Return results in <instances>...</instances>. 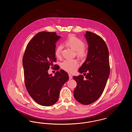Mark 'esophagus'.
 Listing matches in <instances>:
<instances>
[{
    "label": "esophagus",
    "instance_id": "obj_1",
    "mask_svg": "<svg viewBox=\"0 0 132 132\" xmlns=\"http://www.w3.org/2000/svg\"><path fill=\"white\" fill-rule=\"evenodd\" d=\"M69 79H72L73 78V76L71 75V74H69Z\"/></svg>",
    "mask_w": 132,
    "mask_h": 132
}]
</instances>
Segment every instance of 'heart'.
I'll use <instances>...</instances> for the list:
<instances>
[{
	"label": "heart",
	"mask_w": 132,
	"mask_h": 132,
	"mask_svg": "<svg viewBox=\"0 0 132 132\" xmlns=\"http://www.w3.org/2000/svg\"><path fill=\"white\" fill-rule=\"evenodd\" d=\"M65 43L67 45L76 51L78 56L83 58L87 55V52L84 47L85 44L80 38L74 35H71L66 40ZM62 50L63 46L61 44L58 45L56 47L54 54L57 58H61ZM79 65V61L76 59H66L61 63V67L64 70L72 73L75 71Z\"/></svg>",
	"instance_id": "1"
}]
</instances>
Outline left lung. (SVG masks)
Here are the masks:
<instances>
[{"instance_id":"1","label":"left lung","mask_w":132,"mask_h":132,"mask_svg":"<svg viewBox=\"0 0 132 132\" xmlns=\"http://www.w3.org/2000/svg\"><path fill=\"white\" fill-rule=\"evenodd\" d=\"M85 37L88 44L87 59L79 69L84 76H74L77 85L74 92L76 100L88 105L97 101L101 95L110 74L109 51L104 40L97 35L86 31Z\"/></svg>"}]
</instances>
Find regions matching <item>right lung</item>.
Segmentation results:
<instances>
[{"label":"right lung","instance_id":"add662e5","mask_svg":"<svg viewBox=\"0 0 132 132\" xmlns=\"http://www.w3.org/2000/svg\"><path fill=\"white\" fill-rule=\"evenodd\" d=\"M61 38L54 32L41 31L27 44L23 58L25 82L31 98L40 105L50 106L58 101L60 89L69 80L63 70L50 75V67L56 59L54 54L57 41ZM54 69L58 70L57 68Z\"/></svg>","mask_w":132,"mask_h":132}]
</instances>
